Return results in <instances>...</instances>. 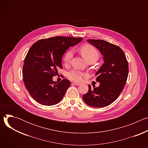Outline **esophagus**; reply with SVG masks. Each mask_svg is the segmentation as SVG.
<instances>
[{
    "instance_id": "1",
    "label": "esophagus",
    "mask_w": 148,
    "mask_h": 148,
    "mask_svg": "<svg viewBox=\"0 0 148 148\" xmlns=\"http://www.w3.org/2000/svg\"><path fill=\"white\" fill-rule=\"evenodd\" d=\"M72 84H74V85L78 86L81 85V84H79V83H77V82H72Z\"/></svg>"
}]
</instances>
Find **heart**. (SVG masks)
I'll use <instances>...</instances> for the list:
<instances>
[{"instance_id":"1","label":"heart","mask_w":148,"mask_h":148,"mask_svg":"<svg viewBox=\"0 0 148 148\" xmlns=\"http://www.w3.org/2000/svg\"><path fill=\"white\" fill-rule=\"evenodd\" d=\"M80 52L83 56V57L86 59L88 62L89 61L94 60L97 61L99 56V53L97 50L92 46L90 45H85L82 46L80 49ZM73 56V50H68L64 56L63 60L65 63V64H68L70 62ZM87 75L78 70H73L70 71L68 74V77L75 82H79L82 80L83 77H86Z\"/></svg>"}]
</instances>
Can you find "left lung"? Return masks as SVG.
Segmentation results:
<instances>
[{
  "label": "left lung",
  "mask_w": 148,
  "mask_h": 148,
  "mask_svg": "<svg viewBox=\"0 0 148 148\" xmlns=\"http://www.w3.org/2000/svg\"><path fill=\"white\" fill-rule=\"evenodd\" d=\"M87 41L99 50L104 63L95 74L99 86L92 90L89 85L88 91L82 98L91 107H105L116 100L122 91L128 75V62L119 47L102 40Z\"/></svg>",
  "instance_id": "obj_1"
}]
</instances>
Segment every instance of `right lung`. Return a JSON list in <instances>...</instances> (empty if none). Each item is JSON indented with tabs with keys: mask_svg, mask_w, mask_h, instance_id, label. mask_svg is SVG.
<instances>
[{
	"mask_svg": "<svg viewBox=\"0 0 148 148\" xmlns=\"http://www.w3.org/2000/svg\"><path fill=\"white\" fill-rule=\"evenodd\" d=\"M82 38L56 36L41 39L29 49L24 61L23 78L30 95L41 105L51 106L60 102L70 86L67 79L60 82L53 77L62 69V57L66 50Z\"/></svg>",
	"mask_w": 148,
	"mask_h": 148,
	"instance_id": "obj_1",
	"label": "right lung"
}]
</instances>
